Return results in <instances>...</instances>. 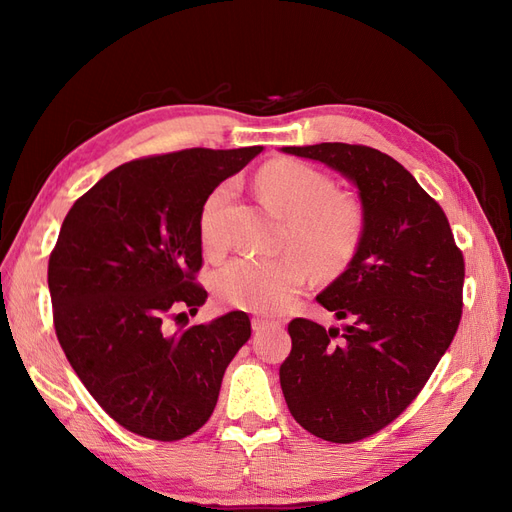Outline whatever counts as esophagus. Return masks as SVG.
I'll return each mask as SVG.
<instances>
[{
	"label": "esophagus",
	"instance_id": "34e87169",
	"mask_svg": "<svg viewBox=\"0 0 512 512\" xmlns=\"http://www.w3.org/2000/svg\"><path fill=\"white\" fill-rule=\"evenodd\" d=\"M269 327H280V322L269 320V318H260V316L252 318V329H254L256 333H258V331H265V329H269Z\"/></svg>",
	"mask_w": 512,
	"mask_h": 512
}]
</instances>
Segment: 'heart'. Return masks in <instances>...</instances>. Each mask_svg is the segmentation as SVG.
Instances as JSON below:
<instances>
[{"mask_svg":"<svg viewBox=\"0 0 512 512\" xmlns=\"http://www.w3.org/2000/svg\"><path fill=\"white\" fill-rule=\"evenodd\" d=\"M258 185L288 220L284 245L297 252L277 258L239 256L230 260L213 275V292L230 307L277 314L305 286L308 259L320 275H337L350 265L363 241L365 209L356 196L335 192L329 175L297 160L267 164L260 170ZM232 192V183L218 185L200 209V241L211 254L226 247V211Z\"/></svg>","mask_w":512,"mask_h":512,"instance_id":"heart-1","label":"heart"}]
</instances>
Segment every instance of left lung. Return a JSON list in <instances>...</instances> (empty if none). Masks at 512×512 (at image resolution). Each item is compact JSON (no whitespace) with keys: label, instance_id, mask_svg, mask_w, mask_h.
I'll list each match as a JSON object with an SVG mask.
<instances>
[{"label":"left lung","instance_id":"obj_1","mask_svg":"<svg viewBox=\"0 0 512 512\" xmlns=\"http://www.w3.org/2000/svg\"><path fill=\"white\" fill-rule=\"evenodd\" d=\"M282 151L342 173L365 209L359 252L316 297L348 324L294 318L280 367L294 421L348 444L395 421L421 393L457 333L466 267L442 207L391 156L346 143Z\"/></svg>","mask_w":512,"mask_h":512}]
</instances>
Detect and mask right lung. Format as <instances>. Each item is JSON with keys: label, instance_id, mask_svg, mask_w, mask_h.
I'll use <instances>...</instances> for the list:
<instances>
[{"label": "right lung", "instance_id": "1", "mask_svg": "<svg viewBox=\"0 0 512 512\" xmlns=\"http://www.w3.org/2000/svg\"><path fill=\"white\" fill-rule=\"evenodd\" d=\"M262 147L183 149L117 166L68 211L49 258L53 322L76 376L104 412L143 438L173 442L203 427L250 316L196 314L207 290L200 209Z\"/></svg>", "mask_w": 512, "mask_h": 512}]
</instances>
